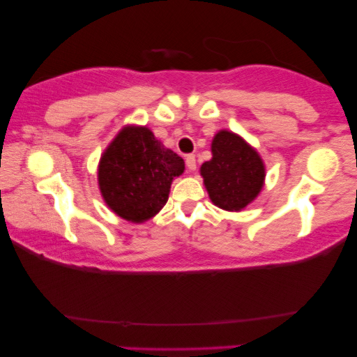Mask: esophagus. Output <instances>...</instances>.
Masks as SVG:
<instances>
[{
    "label": "esophagus",
    "mask_w": 357,
    "mask_h": 357,
    "mask_svg": "<svg viewBox=\"0 0 357 357\" xmlns=\"http://www.w3.org/2000/svg\"><path fill=\"white\" fill-rule=\"evenodd\" d=\"M185 164H187V169L188 170L197 169V159H195V155L193 154H188L187 158H185Z\"/></svg>",
    "instance_id": "1"
}]
</instances>
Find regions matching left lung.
<instances>
[{
  "label": "left lung",
  "mask_w": 357,
  "mask_h": 357,
  "mask_svg": "<svg viewBox=\"0 0 357 357\" xmlns=\"http://www.w3.org/2000/svg\"><path fill=\"white\" fill-rule=\"evenodd\" d=\"M213 158L199 174L213 204L226 211H242L260 195L266 167L258 151L241 135L219 130L211 141Z\"/></svg>",
  "instance_id": "obj_1"
}]
</instances>
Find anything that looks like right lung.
<instances>
[{
  "mask_svg": "<svg viewBox=\"0 0 357 357\" xmlns=\"http://www.w3.org/2000/svg\"><path fill=\"white\" fill-rule=\"evenodd\" d=\"M185 162L148 126L125 125L100 155L97 183L104 203L125 221L153 219L167 203Z\"/></svg>",
  "mask_w": 357,
  "mask_h": 357,
  "instance_id": "right-lung-1",
  "label": "right lung"
}]
</instances>
